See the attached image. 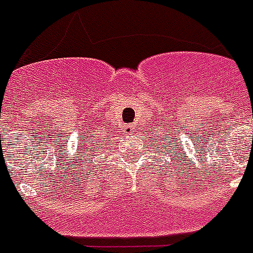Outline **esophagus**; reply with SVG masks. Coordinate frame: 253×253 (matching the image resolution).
<instances>
[{"instance_id":"1","label":"esophagus","mask_w":253,"mask_h":253,"mask_svg":"<svg viewBox=\"0 0 253 253\" xmlns=\"http://www.w3.org/2000/svg\"><path fill=\"white\" fill-rule=\"evenodd\" d=\"M132 132H135L134 125H126V126L123 127V134L127 135V136L132 135Z\"/></svg>"}]
</instances>
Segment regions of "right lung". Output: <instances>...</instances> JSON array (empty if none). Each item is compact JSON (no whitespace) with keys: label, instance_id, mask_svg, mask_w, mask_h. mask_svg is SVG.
I'll return each mask as SVG.
<instances>
[{"label":"right lung","instance_id":"right-lung-1","mask_svg":"<svg viewBox=\"0 0 253 253\" xmlns=\"http://www.w3.org/2000/svg\"><path fill=\"white\" fill-rule=\"evenodd\" d=\"M91 152H93V150H91Z\"/></svg>","mask_w":253,"mask_h":253}]
</instances>
